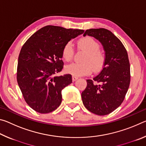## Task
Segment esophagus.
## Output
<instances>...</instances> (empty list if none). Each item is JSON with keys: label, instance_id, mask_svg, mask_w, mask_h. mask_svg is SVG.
Masks as SVG:
<instances>
[{"label": "esophagus", "instance_id": "1", "mask_svg": "<svg viewBox=\"0 0 146 146\" xmlns=\"http://www.w3.org/2000/svg\"><path fill=\"white\" fill-rule=\"evenodd\" d=\"M78 78L77 77V76H74V75H72V80H73V81L74 82V81H75V80H77Z\"/></svg>", "mask_w": 146, "mask_h": 146}]
</instances>
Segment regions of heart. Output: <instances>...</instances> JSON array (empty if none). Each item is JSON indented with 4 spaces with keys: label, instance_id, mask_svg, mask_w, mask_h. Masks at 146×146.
Listing matches in <instances>:
<instances>
[{
    "label": "heart",
    "instance_id": "b5f03b06",
    "mask_svg": "<svg viewBox=\"0 0 146 146\" xmlns=\"http://www.w3.org/2000/svg\"><path fill=\"white\" fill-rule=\"evenodd\" d=\"M78 48L86 51L82 62H73L66 67V72L75 76H84L91 73L93 70L98 72L103 68L106 62L104 53L100 49V44L90 36L80 38L78 41ZM62 58L70 61L74 55L73 46L71 42L64 45L62 51Z\"/></svg>",
    "mask_w": 146,
    "mask_h": 146
}]
</instances>
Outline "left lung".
<instances>
[{"label":"left lung","instance_id":"1","mask_svg":"<svg viewBox=\"0 0 146 146\" xmlns=\"http://www.w3.org/2000/svg\"><path fill=\"white\" fill-rule=\"evenodd\" d=\"M89 35L100 42L105 51L106 62L101 72L88 79L82 91V102L94 114L106 115L119 107L130 84V65L126 49L111 31L104 28L87 29Z\"/></svg>","mask_w":146,"mask_h":146}]
</instances>
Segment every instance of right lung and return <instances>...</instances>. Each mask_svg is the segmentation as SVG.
I'll use <instances>...</instances> for the list:
<instances>
[{
	"mask_svg": "<svg viewBox=\"0 0 146 146\" xmlns=\"http://www.w3.org/2000/svg\"><path fill=\"white\" fill-rule=\"evenodd\" d=\"M82 29L46 26L36 31L22 47L17 66V82L24 100L40 113L53 111L62 102V90L72 82L70 74L55 76L64 66L62 51Z\"/></svg>",
	"mask_w": 146,
	"mask_h": 146,
	"instance_id": "right-lung-1",
	"label": "right lung"
}]
</instances>
